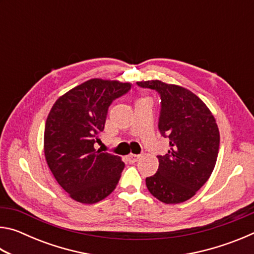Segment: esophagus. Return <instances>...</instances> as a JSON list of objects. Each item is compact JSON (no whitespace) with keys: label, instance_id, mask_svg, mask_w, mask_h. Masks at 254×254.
I'll return each instance as SVG.
<instances>
[{"label":"esophagus","instance_id":"34e87169","mask_svg":"<svg viewBox=\"0 0 254 254\" xmlns=\"http://www.w3.org/2000/svg\"><path fill=\"white\" fill-rule=\"evenodd\" d=\"M139 158H140L139 154H133V153L128 154V156L127 157V161H128V162H135Z\"/></svg>","mask_w":254,"mask_h":254}]
</instances>
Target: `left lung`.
Returning a JSON list of instances; mask_svg holds the SVG:
<instances>
[{
    "label": "left lung",
    "mask_w": 254,
    "mask_h": 254,
    "mask_svg": "<svg viewBox=\"0 0 254 254\" xmlns=\"http://www.w3.org/2000/svg\"><path fill=\"white\" fill-rule=\"evenodd\" d=\"M136 84L160 95L158 127L170 145L165 156H158V171L147 177L145 185L162 203H183L191 198L213 173L220 148L216 121L204 102L186 88L160 80Z\"/></svg>",
    "instance_id": "8db88e82"
}]
</instances>
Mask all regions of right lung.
Masks as SVG:
<instances>
[{
  "label": "right lung",
  "mask_w": 254,
  "mask_h": 254,
  "mask_svg": "<svg viewBox=\"0 0 254 254\" xmlns=\"http://www.w3.org/2000/svg\"><path fill=\"white\" fill-rule=\"evenodd\" d=\"M130 83L89 79L59 97L45 127V157L54 177L72 199L97 203L109 196L124 162L95 150L110 105L131 89Z\"/></svg>",
  "instance_id": "1"
}]
</instances>
